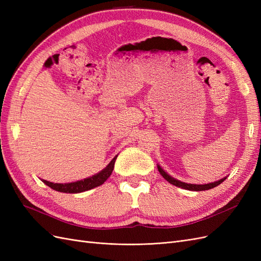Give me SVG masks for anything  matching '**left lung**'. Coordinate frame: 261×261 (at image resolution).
<instances>
[{
  "label": "left lung",
  "mask_w": 261,
  "mask_h": 261,
  "mask_svg": "<svg viewBox=\"0 0 261 261\" xmlns=\"http://www.w3.org/2000/svg\"><path fill=\"white\" fill-rule=\"evenodd\" d=\"M158 170H159V172H160V174L167 179L169 183H171V184H173V185H175V186H177V187H180V188H184V189H188V191H195V192H201V191H207V189H211V188H213V187H216V186H218V185H220L221 183H222V181L226 178V177H224V178H221V179H219V180H217V181H212V183H209V184H201V185H198V184H187V183H184V181H180V180H178V179H175L174 177H172L171 175H169L167 172H165L160 165H158Z\"/></svg>",
  "instance_id": "left-lung-1"
}]
</instances>
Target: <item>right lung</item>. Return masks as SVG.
<instances>
[{
  "instance_id": "right-lung-1",
  "label": "right lung",
  "mask_w": 261,
  "mask_h": 261,
  "mask_svg": "<svg viewBox=\"0 0 261 261\" xmlns=\"http://www.w3.org/2000/svg\"><path fill=\"white\" fill-rule=\"evenodd\" d=\"M116 158H117V155H115L113 158L112 161L107 165V168H105L103 170L97 173V174H94L88 178H84L82 180L73 181V183H65V184L52 183V181H48L45 179H42V181L45 185H48L49 187L54 189V191H58L61 193L77 194V193H83L86 191H89V189H92L94 187H98V186L103 184L105 181L109 178V176L112 174Z\"/></svg>"
}]
</instances>
